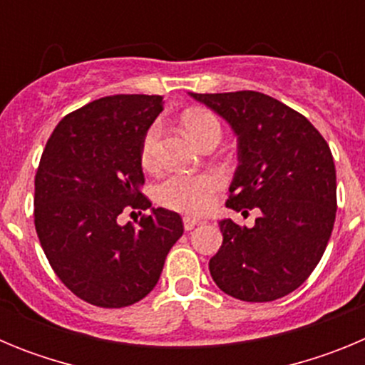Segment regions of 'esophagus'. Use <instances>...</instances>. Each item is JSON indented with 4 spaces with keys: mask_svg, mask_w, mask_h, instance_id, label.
Listing matches in <instances>:
<instances>
[{
    "mask_svg": "<svg viewBox=\"0 0 365 365\" xmlns=\"http://www.w3.org/2000/svg\"><path fill=\"white\" fill-rule=\"evenodd\" d=\"M199 222H201L199 219L190 217V215H185V217H182V225H185V230H193V228L197 227Z\"/></svg>",
    "mask_w": 365,
    "mask_h": 365,
    "instance_id": "1",
    "label": "esophagus"
}]
</instances>
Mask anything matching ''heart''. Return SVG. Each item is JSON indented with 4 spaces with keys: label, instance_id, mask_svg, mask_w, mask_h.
Here are the masks:
<instances>
[{
    "label": "heart",
    "instance_id": "1",
    "mask_svg": "<svg viewBox=\"0 0 365 365\" xmlns=\"http://www.w3.org/2000/svg\"><path fill=\"white\" fill-rule=\"evenodd\" d=\"M182 124L190 137L201 148L208 144H217L221 140L222 128L219 118L208 109H188L182 115ZM159 137L160 125L159 122L153 124L144 131L143 143H140V163L144 168L157 166L159 157ZM222 186V179L215 173H177L168 177L157 186L155 197L163 206L170 210L182 212V214H202L212 206L214 193Z\"/></svg>",
    "mask_w": 365,
    "mask_h": 365
}]
</instances>
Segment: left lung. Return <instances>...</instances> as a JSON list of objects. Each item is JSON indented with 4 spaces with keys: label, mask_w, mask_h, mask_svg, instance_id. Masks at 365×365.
Segmentation results:
<instances>
[{
    "label": "left lung",
    "mask_w": 365,
    "mask_h": 365,
    "mask_svg": "<svg viewBox=\"0 0 365 365\" xmlns=\"http://www.w3.org/2000/svg\"><path fill=\"white\" fill-rule=\"evenodd\" d=\"M237 135L227 206L259 208L252 228L219 222L222 245L210 259L215 285L243 302L296 291L325 252L336 217V170L320 131L279 100L257 91L190 93ZM245 212L243 211V214Z\"/></svg>",
    "instance_id": "obj_1"
}]
</instances>
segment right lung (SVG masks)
Wrapping results in <instances>:
<instances>
[{
    "mask_svg": "<svg viewBox=\"0 0 365 365\" xmlns=\"http://www.w3.org/2000/svg\"><path fill=\"white\" fill-rule=\"evenodd\" d=\"M163 106L159 95L93 100L58 122L41 153L38 240L63 285L96 307H128L150 294L185 232L166 208H152L138 227L118 225L124 211L151 207L140 192V143Z\"/></svg>",
    "mask_w": 365,
    "mask_h": 365,
    "instance_id": "obj_1",
    "label": "right lung"
}]
</instances>
